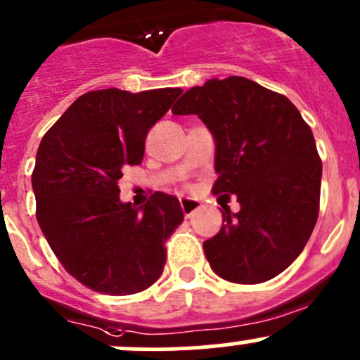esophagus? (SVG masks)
<instances>
[{
	"mask_svg": "<svg viewBox=\"0 0 360 360\" xmlns=\"http://www.w3.org/2000/svg\"><path fill=\"white\" fill-rule=\"evenodd\" d=\"M180 206H181V210H184L185 217H192L194 215V212H198V210L201 208V202L195 201V199H191V198H181Z\"/></svg>",
	"mask_w": 360,
	"mask_h": 360,
	"instance_id": "34e87169",
	"label": "esophagus"
}]
</instances>
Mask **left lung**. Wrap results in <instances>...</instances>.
Returning a JSON list of instances; mask_svg holds the SVG:
<instances>
[{
    "mask_svg": "<svg viewBox=\"0 0 360 360\" xmlns=\"http://www.w3.org/2000/svg\"><path fill=\"white\" fill-rule=\"evenodd\" d=\"M172 112L208 127L213 194L240 202L238 213L222 205V227L202 243L212 269L234 283L275 278L296 261L319 217L322 161L300 110L257 82L229 77L188 89Z\"/></svg>",
    "mask_w": 360,
    "mask_h": 360,
    "instance_id": "left-lung-1",
    "label": "left lung"
}]
</instances>
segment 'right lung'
I'll return each instance as SVG.
<instances>
[{"label": "right lung", "mask_w": 360, "mask_h": 360, "mask_svg": "<svg viewBox=\"0 0 360 360\" xmlns=\"http://www.w3.org/2000/svg\"><path fill=\"white\" fill-rule=\"evenodd\" d=\"M180 94L85 92L38 147L31 181L40 229L64 269L96 292H141L165 269V241L184 220L180 201L155 192L136 208L120 201L117 181L124 166L140 165L148 131Z\"/></svg>", "instance_id": "right-lung-1"}]
</instances>
